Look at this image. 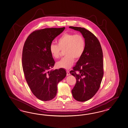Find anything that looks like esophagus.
<instances>
[{
    "mask_svg": "<svg viewBox=\"0 0 128 128\" xmlns=\"http://www.w3.org/2000/svg\"><path fill=\"white\" fill-rule=\"evenodd\" d=\"M70 74L69 71H68V70H67V71H66V76H68Z\"/></svg>",
    "mask_w": 128,
    "mask_h": 128,
    "instance_id": "obj_1",
    "label": "esophagus"
}]
</instances>
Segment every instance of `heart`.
<instances>
[{
    "instance_id": "heart-1",
    "label": "heart",
    "mask_w": 128,
    "mask_h": 128,
    "mask_svg": "<svg viewBox=\"0 0 128 128\" xmlns=\"http://www.w3.org/2000/svg\"><path fill=\"white\" fill-rule=\"evenodd\" d=\"M86 42L82 35L65 32L58 40V45L52 43L49 51L52 56L59 58L62 51H64V58L57 62L59 68L69 69L74 60H78L82 56L85 50Z\"/></svg>"
}]
</instances>
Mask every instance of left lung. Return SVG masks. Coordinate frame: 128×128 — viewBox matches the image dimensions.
Wrapping results in <instances>:
<instances>
[{"label":"left lung","instance_id":"8db88e82","mask_svg":"<svg viewBox=\"0 0 128 128\" xmlns=\"http://www.w3.org/2000/svg\"><path fill=\"white\" fill-rule=\"evenodd\" d=\"M69 28L80 32L86 42L84 54L70 71L76 79L72 90L73 97L85 102L92 98L100 88L104 76L102 50L98 38L91 32L84 28Z\"/></svg>","mask_w":128,"mask_h":128}]
</instances>
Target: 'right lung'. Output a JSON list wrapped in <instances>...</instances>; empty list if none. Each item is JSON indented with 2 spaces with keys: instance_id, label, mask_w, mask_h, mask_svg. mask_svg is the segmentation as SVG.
<instances>
[{
  "instance_id": "right-lung-1",
  "label": "right lung",
  "mask_w": 128,
  "mask_h": 128,
  "mask_svg": "<svg viewBox=\"0 0 128 128\" xmlns=\"http://www.w3.org/2000/svg\"><path fill=\"white\" fill-rule=\"evenodd\" d=\"M65 28H48L33 32L24 42L22 67L32 93L43 101L51 100L57 92V85L66 75L60 68L54 70L55 62L49 51L52 40Z\"/></svg>"
}]
</instances>
